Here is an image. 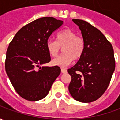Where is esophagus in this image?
Listing matches in <instances>:
<instances>
[{"mask_svg": "<svg viewBox=\"0 0 120 120\" xmlns=\"http://www.w3.org/2000/svg\"><path fill=\"white\" fill-rule=\"evenodd\" d=\"M61 72H62V73H67V69H64V68H62V69H61Z\"/></svg>", "mask_w": 120, "mask_h": 120, "instance_id": "34e87169", "label": "esophagus"}]
</instances>
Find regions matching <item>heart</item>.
<instances>
[{"instance_id":"heart-1","label":"heart","mask_w":120,"mask_h":120,"mask_svg":"<svg viewBox=\"0 0 120 120\" xmlns=\"http://www.w3.org/2000/svg\"><path fill=\"white\" fill-rule=\"evenodd\" d=\"M47 51L51 56L56 57L63 47L64 54L52 60V64L64 68L71 64L73 59L78 60L83 56L85 42L82 37L76 36L75 32L66 29L56 34V40H49L46 44Z\"/></svg>"}]
</instances>
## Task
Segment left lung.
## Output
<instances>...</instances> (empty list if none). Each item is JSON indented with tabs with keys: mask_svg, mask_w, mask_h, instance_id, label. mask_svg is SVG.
<instances>
[{
	"mask_svg": "<svg viewBox=\"0 0 120 120\" xmlns=\"http://www.w3.org/2000/svg\"><path fill=\"white\" fill-rule=\"evenodd\" d=\"M85 42L83 56L68 70L71 76L69 91L75 100L89 103L98 100L108 87L115 69L112 46L103 33L89 22L73 19Z\"/></svg>",
	"mask_w": 120,
	"mask_h": 120,
	"instance_id": "left-lung-1",
	"label": "left lung"
}]
</instances>
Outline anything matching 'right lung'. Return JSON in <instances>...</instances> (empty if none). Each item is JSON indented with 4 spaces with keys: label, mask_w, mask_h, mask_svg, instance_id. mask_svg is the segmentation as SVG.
I'll return each instance as SVG.
<instances>
[{
    "label": "right lung",
    "mask_w": 120,
    "mask_h": 120,
    "mask_svg": "<svg viewBox=\"0 0 120 120\" xmlns=\"http://www.w3.org/2000/svg\"><path fill=\"white\" fill-rule=\"evenodd\" d=\"M62 24L63 21L53 17L40 18L22 27L9 43L5 69L15 90L22 98L33 101L43 99L60 74L57 65H40L51 61L47 40Z\"/></svg>",
    "instance_id": "1"
}]
</instances>
